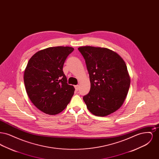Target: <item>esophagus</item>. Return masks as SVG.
Returning <instances> with one entry per match:
<instances>
[{
	"mask_svg": "<svg viewBox=\"0 0 159 159\" xmlns=\"http://www.w3.org/2000/svg\"><path fill=\"white\" fill-rule=\"evenodd\" d=\"M75 88L76 91H78L79 89V85H76V86H75Z\"/></svg>",
	"mask_w": 159,
	"mask_h": 159,
	"instance_id": "1",
	"label": "esophagus"
}]
</instances>
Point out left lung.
I'll return each instance as SVG.
<instances>
[{
  "label": "left lung",
  "mask_w": 159,
  "mask_h": 159,
  "mask_svg": "<svg viewBox=\"0 0 159 159\" xmlns=\"http://www.w3.org/2000/svg\"><path fill=\"white\" fill-rule=\"evenodd\" d=\"M89 75L91 89L83 97L91 113L104 117L123 105L128 93L130 76L121 57L106 48L90 46L78 48Z\"/></svg>",
  "instance_id": "left-lung-1"
}]
</instances>
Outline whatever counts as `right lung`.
<instances>
[{
    "instance_id": "1",
    "label": "right lung",
    "mask_w": 159,
    "mask_h": 159,
    "mask_svg": "<svg viewBox=\"0 0 159 159\" xmlns=\"http://www.w3.org/2000/svg\"><path fill=\"white\" fill-rule=\"evenodd\" d=\"M74 48L49 47L34 53L24 73V82L31 102L42 112L55 115L71 101L75 88L67 84L62 71L64 62Z\"/></svg>"
}]
</instances>
